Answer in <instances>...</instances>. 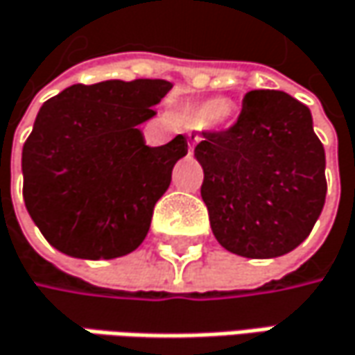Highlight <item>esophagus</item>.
<instances>
[{
	"mask_svg": "<svg viewBox=\"0 0 355 355\" xmlns=\"http://www.w3.org/2000/svg\"><path fill=\"white\" fill-rule=\"evenodd\" d=\"M197 140H198V136H191V135H189V148H191V150L195 148V144H197Z\"/></svg>",
	"mask_w": 355,
	"mask_h": 355,
	"instance_id": "obj_1",
	"label": "esophagus"
}]
</instances>
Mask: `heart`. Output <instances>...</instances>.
Here are the masks:
<instances>
[{
    "mask_svg": "<svg viewBox=\"0 0 355 355\" xmlns=\"http://www.w3.org/2000/svg\"><path fill=\"white\" fill-rule=\"evenodd\" d=\"M231 116V102L225 98H211L200 102L189 112V120L197 126H211Z\"/></svg>",
    "mask_w": 355,
    "mask_h": 355,
    "instance_id": "heart-1",
    "label": "heart"
}]
</instances>
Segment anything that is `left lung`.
I'll list each match as a JSON object with an SVG mask.
<instances>
[{
  "label": "left lung",
  "instance_id": "obj_1",
  "mask_svg": "<svg viewBox=\"0 0 355 355\" xmlns=\"http://www.w3.org/2000/svg\"><path fill=\"white\" fill-rule=\"evenodd\" d=\"M195 157L213 235L235 255H285L322 215L325 150L309 108L282 90L247 92L237 122L202 132Z\"/></svg>",
  "mask_w": 355,
  "mask_h": 355
}]
</instances>
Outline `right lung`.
Returning a JSON list of instances; mask_svg holds the SVG:
<instances>
[{
  "mask_svg": "<svg viewBox=\"0 0 355 355\" xmlns=\"http://www.w3.org/2000/svg\"><path fill=\"white\" fill-rule=\"evenodd\" d=\"M166 80L73 84L44 102L21 150L24 200L42 235L78 259H114L144 241L187 138L146 146L138 124Z\"/></svg>",
  "mask_w": 355,
  "mask_h": 355,
  "instance_id": "add662e5",
  "label": "right lung"
}]
</instances>
